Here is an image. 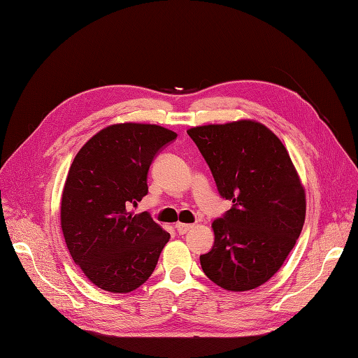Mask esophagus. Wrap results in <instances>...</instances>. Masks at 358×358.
Instances as JSON below:
<instances>
[{"label": "esophagus", "mask_w": 358, "mask_h": 358, "mask_svg": "<svg viewBox=\"0 0 358 358\" xmlns=\"http://www.w3.org/2000/svg\"><path fill=\"white\" fill-rule=\"evenodd\" d=\"M192 224H183V222H178L176 224V230L179 234H187L191 229H192Z\"/></svg>", "instance_id": "1"}]
</instances>
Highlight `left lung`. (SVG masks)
I'll return each mask as SVG.
<instances>
[{"label":"left lung","mask_w":358,"mask_h":358,"mask_svg":"<svg viewBox=\"0 0 358 358\" xmlns=\"http://www.w3.org/2000/svg\"><path fill=\"white\" fill-rule=\"evenodd\" d=\"M233 206L212 224L215 242L200 255L203 272L229 291L272 278L294 248L306 215L305 189L282 142L255 121L188 129Z\"/></svg>","instance_id":"1"}]
</instances>
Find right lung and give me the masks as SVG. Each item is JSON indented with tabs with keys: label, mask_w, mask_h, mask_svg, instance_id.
<instances>
[{
	"label": "right lung",
	"mask_w": 358,
	"mask_h": 358,
	"mask_svg": "<svg viewBox=\"0 0 358 358\" xmlns=\"http://www.w3.org/2000/svg\"><path fill=\"white\" fill-rule=\"evenodd\" d=\"M178 137L149 124L110 125L83 145L70 167L61 227L70 255L94 285L129 292L152 275L170 234L148 212L133 215L148 194V171Z\"/></svg>",
	"instance_id": "1"
}]
</instances>
